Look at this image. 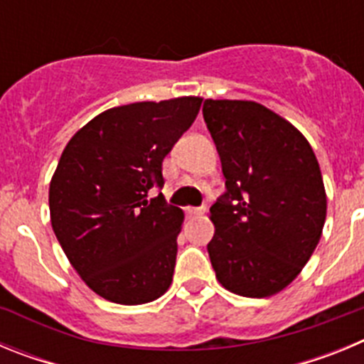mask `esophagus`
Masks as SVG:
<instances>
[{
    "instance_id": "1",
    "label": "esophagus",
    "mask_w": 364,
    "mask_h": 364,
    "mask_svg": "<svg viewBox=\"0 0 364 364\" xmlns=\"http://www.w3.org/2000/svg\"><path fill=\"white\" fill-rule=\"evenodd\" d=\"M186 213H188L189 217H195V215L205 213V208H186Z\"/></svg>"
}]
</instances>
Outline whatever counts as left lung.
<instances>
[{"label":"left lung","instance_id":"1","mask_svg":"<svg viewBox=\"0 0 364 364\" xmlns=\"http://www.w3.org/2000/svg\"><path fill=\"white\" fill-rule=\"evenodd\" d=\"M226 193L211 205L208 244L217 281L242 297L284 290L319 244L326 191L301 131L247 100H205Z\"/></svg>","mask_w":364,"mask_h":364}]
</instances>
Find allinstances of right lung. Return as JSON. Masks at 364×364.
<instances>
[{"mask_svg": "<svg viewBox=\"0 0 364 364\" xmlns=\"http://www.w3.org/2000/svg\"><path fill=\"white\" fill-rule=\"evenodd\" d=\"M200 104V96H182L107 109L63 149L49 188L50 224L100 297L133 306L171 286L184 211L147 193L164 186V159Z\"/></svg>", "mask_w": 364, "mask_h": 364, "instance_id": "right-lung-1", "label": "right lung"}]
</instances>
